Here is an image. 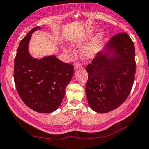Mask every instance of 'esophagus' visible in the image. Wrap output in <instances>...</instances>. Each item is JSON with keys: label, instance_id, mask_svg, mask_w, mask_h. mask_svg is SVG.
Wrapping results in <instances>:
<instances>
[{"label": "esophagus", "instance_id": "34e87169", "mask_svg": "<svg viewBox=\"0 0 149 149\" xmlns=\"http://www.w3.org/2000/svg\"><path fill=\"white\" fill-rule=\"evenodd\" d=\"M74 67L75 70H77V69H79V68L82 67V65L80 63L77 62V63H74Z\"/></svg>", "mask_w": 149, "mask_h": 149}]
</instances>
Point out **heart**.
Returning <instances> with one entry per match:
<instances>
[{"mask_svg":"<svg viewBox=\"0 0 149 149\" xmlns=\"http://www.w3.org/2000/svg\"><path fill=\"white\" fill-rule=\"evenodd\" d=\"M102 38L103 34L102 33H97L94 37L92 41L82 51V56L87 58H91L95 56L100 49ZM74 44L75 45H80L81 42L79 40H77L74 42Z\"/></svg>","mask_w":149,"mask_h":149,"instance_id":"obj_1","label":"heart"}]
</instances>
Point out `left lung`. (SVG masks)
Listing matches in <instances>:
<instances>
[{"instance_id":"obj_1","label":"left lung","mask_w":149,"mask_h":149,"mask_svg":"<svg viewBox=\"0 0 149 149\" xmlns=\"http://www.w3.org/2000/svg\"><path fill=\"white\" fill-rule=\"evenodd\" d=\"M134 54L130 36L119 33L111 37L104 51L98 52L86 67L88 78L85 90L93 110L109 112L125 102L134 81Z\"/></svg>"}]
</instances>
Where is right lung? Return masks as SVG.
I'll return each mask as SVG.
<instances>
[{"instance_id": "add662e5", "label": "right lung", "mask_w": 149, "mask_h": 149, "mask_svg": "<svg viewBox=\"0 0 149 149\" xmlns=\"http://www.w3.org/2000/svg\"><path fill=\"white\" fill-rule=\"evenodd\" d=\"M33 28L19 43L15 59L14 79L19 97L25 104L39 113L56 110L63 100L65 88L74 74V66L55 56L36 59L28 46Z\"/></svg>"}]
</instances>
